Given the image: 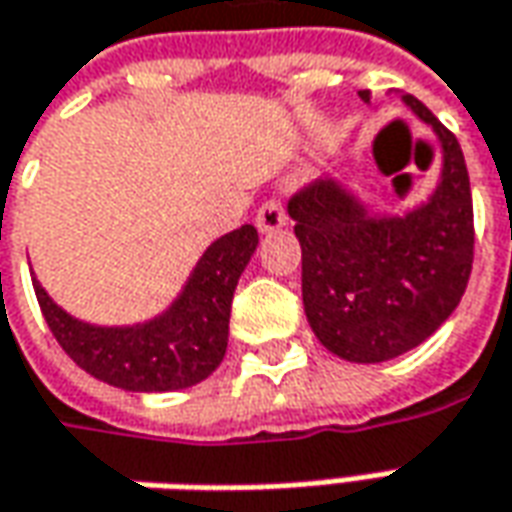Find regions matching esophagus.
I'll return each instance as SVG.
<instances>
[{
    "label": "esophagus",
    "mask_w": 512,
    "mask_h": 512,
    "mask_svg": "<svg viewBox=\"0 0 512 512\" xmlns=\"http://www.w3.org/2000/svg\"><path fill=\"white\" fill-rule=\"evenodd\" d=\"M287 225V214H284V205L279 200H267L256 214V228L262 233H276Z\"/></svg>",
    "instance_id": "obj_1"
}]
</instances>
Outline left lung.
Returning a JSON list of instances; mask_svg holds the SVG:
<instances>
[{
  "label": "left lung",
  "mask_w": 512,
  "mask_h": 512,
  "mask_svg": "<svg viewBox=\"0 0 512 512\" xmlns=\"http://www.w3.org/2000/svg\"><path fill=\"white\" fill-rule=\"evenodd\" d=\"M360 101H372L360 89ZM403 104L442 149L428 200L375 214L341 180H315L290 200L301 245V298L312 332L332 355L383 363L420 346L448 321L473 264V202L456 137L414 95Z\"/></svg>",
  "instance_id": "obj_1"
}]
</instances>
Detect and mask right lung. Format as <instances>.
<instances>
[{
  "label": "right lung",
  "mask_w": 512,
  "mask_h": 512,
  "mask_svg": "<svg viewBox=\"0 0 512 512\" xmlns=\"http://www.w3.org/2000/svg\"><path fill=\"white\" fill-rule=\"evenodd\" d=\"M253 225L219 236L200 256L180 296L129 327H98L61 310L39 279L33 290L61 349L84 372L126 392H177L216 372L228 349L233 290L256 253Z\"/></svg>",
  "instance_id": "right-lung-1"
}]
</instances>
